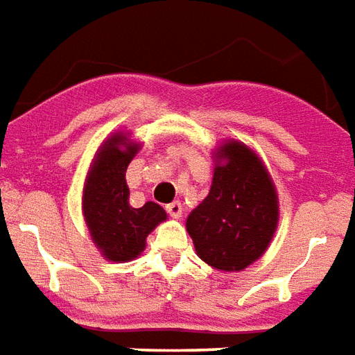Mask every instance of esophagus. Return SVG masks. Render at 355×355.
Segmentation results:
<instances>
[{
  "mask_svg": "<svg viewBox=\"0 0 355 355\" xmlns=\"http://www.w3.org/2000/svg\"><path fill=\"white\" fill-rule=\"evenodd\" d=\"M166 212L170 214L172 218H175V220H178V218H182V214H183L182 202H180V200H173V202H170V205L166 206Z\"/></svg>",
  "mask_w": 355,
  "mask_h": 355,
  "instance_id": "obj_1",
  "label": "esophagus"
}]
</instances>
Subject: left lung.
I'll return each mask as SVG.
<instances>
[{
  "mask_svg": "<svg viewBox=\"0 0 355 355\" xmlns=\"http://www.w3.org/2000/svg\"><path fill=\"white\" fill-rule=\"evenodd\" d=\"M212 158L210 193L185 227L202 262L218 271H243L262 258L277 231V189L262 158L243 141H223Z\"/></svg>",
  "mask_w": 355,
  "mask_h": 355,
  "instance_id": "1",
  "label": "left lung"
}]
</instances>
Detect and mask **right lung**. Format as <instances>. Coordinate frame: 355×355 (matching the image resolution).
Listing matches in <instances>:
<instances>
[{"label": "right lung", "instance_id": "add662e5", "mask_svg": "<svg viewBox=\"0 0 355 355\" xmlns=\"http://www.w3.org/2000/svg\"><path fill=\"white\" fill-rule=\"evenodd\" d=\"M139 149L141 143L133 141L130 132H114L99 145L85 175L82 214L92 241L109 262L124 263L141 256L150 231L168 218L153 200L141 208L128 200L125 170Z\"/></svg>", "mask_w": 355, "mask_h": 355}]
</instances>
